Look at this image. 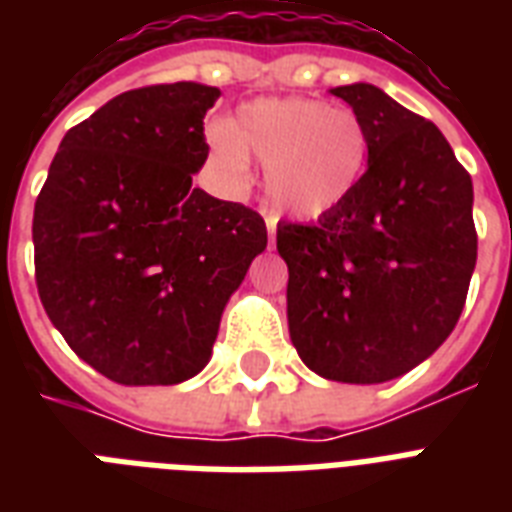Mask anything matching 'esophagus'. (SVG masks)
Instances as JSON below:
<instances>
[{
	"mask_svg": "<svg viewBox=\"0 0 512 512\" xmlns=\"http://www.w3.org/2000/svg\"><path fill=\"white\" fill-rule=\"evenodd\" d=\"M265 225H268V239H271V244H273V239H276V217H265Z\"/></svg>",
	"mask_w": 512,
	"mask_h": 512,
	"instance_id": "esophagus-1",
	"label": "esophagus"
}]
</instances>
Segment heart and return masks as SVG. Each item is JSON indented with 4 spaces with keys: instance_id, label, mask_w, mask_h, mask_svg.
<instances>
[{
    "instance_id": "obj_1",
    "label": "heart",
    "mask_w": 512,
    "mask_h": 512,
    "mask_svg": "<svg viewBox=\"0 0 512 512\" xmlns=\"http://www.w3.org/2000/svg\"><path fill=\"white\" fill-rule=\"evenodd\" d=\"M225 170L247 172V156L265 164V193L276 212L319 220L345 207L364 180L372 138L353 108L319 98H260L209 132Z\"/></svg>"
}]
</instances>
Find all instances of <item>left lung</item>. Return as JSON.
<instances>
[{
  "label": "left lung",
  "instance_id": "8db88e82",
  "mask_svg": "<svg viewBox=\"0 0 512 512\" xmlns=\"http://www.w3.org/2000/svg\"><path fill=\"white\" fill-rule=\"evenodd\" d=\"M372 138L353 199L316 225L279 223L289 337L335 382L396 380L452 335L476 268L473 183L436 124L374 84H345Z\"/></svg>",
  "mask_w": 512,
  "mask_h": 512
}]
</instances>
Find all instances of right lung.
I'll list each match as a JSON object with an SVG mask.
<instances>
[{
    "label": "right lung",
    "instance_id": "obj_1",
    "mask_svg": "<svg viewBox=\"0 0 512 512\" xmlns=\"http://www.w3.org/2000/svg\"><path fill=\"white\" fill-rule=\"evenodd\" d=\"M217 98L196 82L116 95L66 132L36 196L44 311L76 356L119 385L199 374L228 297L268 244L255 209L191 188Z\"/></svg>",
    "mask_w": 512,
    "mask_h": 512
}]
</instances>
